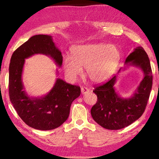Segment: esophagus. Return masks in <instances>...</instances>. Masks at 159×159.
Segmentation results:
<instances>
[{
	"label": "esophagus",
	"mask_w": 159,
	"mask_h": 159,
	"mask_svg": "<svg viewBox=\"0 0 159 159\" xmlns=\"http://www.w3.org/2000/svg\"><path fill=\"white\" fill-rule=\"evenodd\" d=\"M89 92V90L86 88V87H81V93L82 94H86L87 93H88Z\"/></svg>",
	"instance_id": "obj_1"
}]
</instances>
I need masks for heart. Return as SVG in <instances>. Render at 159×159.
Wrapping results in <instances>:
<instances>
[{
    "instance_id": "1",
    "label": "heart",
    "mask_w": 159,
    "mask_h": 159,
    "mask_svg": "<svg viewBox=\"0 0 159 159\" xmlns=\"http://www.w3.org/2000/svg\"><path fill=\"white\" fill-rule=\"evenodd\" d=\"M121 59L117 46L104 43H89L74 46L72 57L63 59L64 72L68 79L75 81L85 67L86 75L93 83L106 81L116 72Z\"/></svg>"
}]
</instances>
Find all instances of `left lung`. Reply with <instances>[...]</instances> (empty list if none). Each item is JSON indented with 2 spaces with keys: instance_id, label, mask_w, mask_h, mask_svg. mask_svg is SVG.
Segmentation results:
<instances>
[{
  "instance_id": "1",
  "label": "left lung",
  "mask_w": 159,
  "mask_h": 159,
  "mask_svg": "<svg viewBox=\"0 0 159 159\" xmlns=\"http://www.w3.org/2000/svg\"><path fill=\"white\" fill-rule=\"evenodd\" d=\"M130 66L138 67L143 74V79L130 96L121 97L116 92L114 85L117 76L93 91L98 101L91 109V115L96 122L106 129L119 130L129 126L142 116L146 109L152 86V73L150 59L141 46L134 48L127 57L124 67L118 73Z\"/></svg>"
}]
</instances>
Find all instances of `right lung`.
Returning a JSON list of instances; mask_svg holds the SVG:
<instances>
[{"label":"right lung","mask_w":159,"mask_h":159,"mask_svg":"<svg viewBox=\"0 0 159 159\" xmlns=\"http://www.w3.org/2000/svg\"><path fill=\"white\" fill-rule=\"evenodd\" d=\"M50 57L59 67L63 63L61 52L52 37L36 35L17 48L11 56L9 68V93L18 116L30 127L40 130L58 128L68 118L71 104L80 95L79 86L57 78L52 88L42 96H30L22 81L25 59L35 55ZM58 70L56 74L59 75Z\"/></svg>","instance_id":"add662e5"}]
</instances>
